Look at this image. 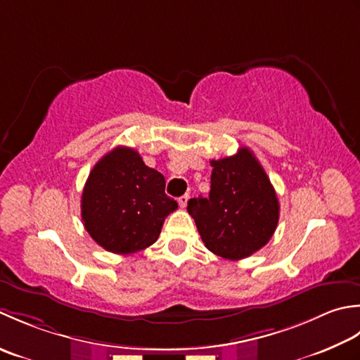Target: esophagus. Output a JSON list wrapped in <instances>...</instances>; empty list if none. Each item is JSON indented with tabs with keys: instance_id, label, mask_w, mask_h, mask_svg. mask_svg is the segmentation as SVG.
Masks as SVG:
<instances>
[{
	"instance_id": "obj_1",
	"label": "esophagus",
	"mask_w": 360,
	"mask_h": 360,
	"mask_svg": "<svg viewBox=\"0 0 360 360\" xmlns=\"http://www.w3.org/2000/svg\"><path fill=\"white\" fill-rule=\"evenodd\" d=\"M188 199H189V195H188V194H183L181 197H179V205H180V208H185V207H186Z\"/></svg>"
}]
</instances>
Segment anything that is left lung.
<instances>
[{"label":"left lung","instance_id":"left-lung-1","mask_svg":"<svg viewBox=\"0 0 360 360\" xmlns=\"http://www.w3.org/2000/svg\"><path fill=\"white\" fill-rule=\"evenodd\" d=\"M211 166L210 195L189 199L186 210L210 252L225 259H244L274 236L280 219L276 193L248 148L211 160Z\"/></svg>","mask_w":360,"mask_h":360}]
</instances>
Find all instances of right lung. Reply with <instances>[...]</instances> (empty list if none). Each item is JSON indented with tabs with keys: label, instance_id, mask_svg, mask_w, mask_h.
<instances>
[{
	"label": "right lung",
	"instance_id": "obj_1",
	"mask_svg": "<svg viewBox=\"0 0 360 360\" xmlns=\"http://www.w3.org/2000/svg\"><path fill=\"white\" fill-rule=\"evenodd\" d=\"M165 186L163 175L146 166L135 149L118 146L88 175L80 200L85 230L107 252L144 250L179 207Z\"/></svg>",
	"mask_w": 360,
	"mask_h": 360
}]
</instances>
